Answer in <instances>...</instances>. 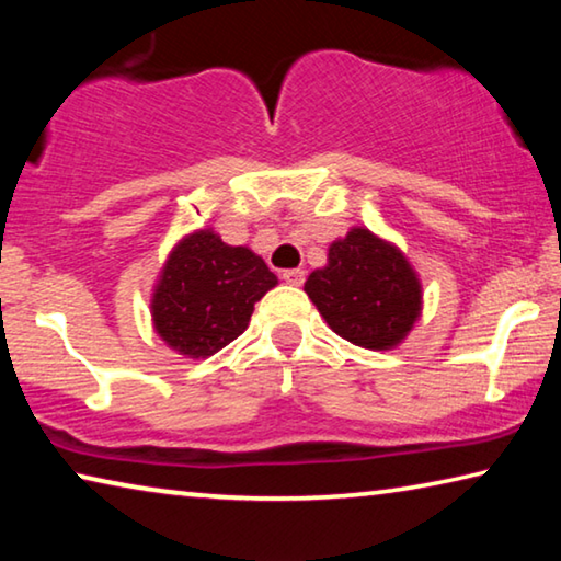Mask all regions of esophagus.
Segmentation results:
<instances>
[{"label": "esophagus", "instance_id": "esophagus-1", "mask_svg": "<svg viewBox=\"0 0 561 561\" xmlns=\"http://www.w3.org/2000/svg\"><path fill=\"white\" fill-rule=\"evenodd\" d=\"M304 277H307V272H304V270H284L282 272V279L291 284V287H301Z\"/></svg>", "mask_w": 561, "mask_h": 561}]
</instances>
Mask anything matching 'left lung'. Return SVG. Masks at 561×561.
Instances as JSON below:
<instances>
[{"mask_svg":"<svg viewBox=\"0 0 561 561\" xmlns=\"http://www.w3.org/2000/svg\"><path fill=\"white\" fill-rule=\"evenodd\" d=\"M304 291L341 339L374 351L396 346L421 314L411 264L364 227L329 247V264L309 274Z\"/></svg>","mask_w":561,"mask_h":561,"instance_id":"obj_1","label":"left lung"}]
</instances>
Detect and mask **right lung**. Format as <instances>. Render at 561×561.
Instances as JSON below:
<instances>
[{
    "label": "right lung",
    "mask_w": 561,
    "mask_h": 561,
    "mask_svg": "<svg viewBox=\"0 0 561 561\" xmlns=\"http://www.w3.org/2000/svg\"><path fill=\"white\" fill-rule=\"evenodd\" d=\"M274 284L257 254L201 230L170 254L150 304L156 331L190 358L213 356L242 334L254 304Z\"/></svg>",
    "instance_id": "obj_1"
}]
</instances>
